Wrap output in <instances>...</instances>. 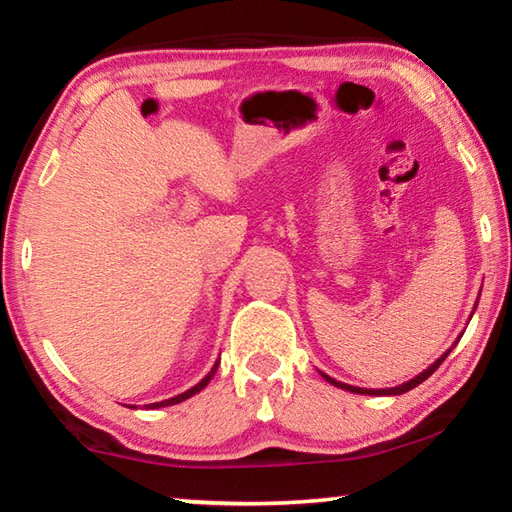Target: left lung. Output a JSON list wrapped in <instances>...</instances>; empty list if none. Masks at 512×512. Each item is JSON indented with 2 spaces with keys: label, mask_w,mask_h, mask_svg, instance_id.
Masks as SVG:
<instances>
[{
  "label": "left lung",
  "mask_w": 512,
  "mask_h": 512,
  "mask_svg": "<svg viewBox=\"0 0 512 512\" xmlns=\"http://www.w3.org/2000/svg\"><path fill=\"white\" fill-rule=\"evenodd\" d=\"M449 352H452V350H449ZM449 352H445L443 357H440L436 363H433V366H429L427 370L420 372L418 377L411 379V381H406V384H402V386H395V388H379V391H375V388H354V386H348V384H341V381H336V379H332L329 375H323V377L329 381V384H334V386H339V388H345V391H350V393H359V395H402V393H406V391H411V388H415L418 384H422V381L427 379V377H431L433 372H436V368L440 366V363L445 361V357H447Z\"/></svg>",
  "instance_id": "1"
}]
</instances>
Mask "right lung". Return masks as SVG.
I'll return each instance as SVG.
<instances>
[{"mask_svg":"<svg viewBox=\"0 0 512 512\" xmlns=\"http://www.w3.org/2000/svg\"><path fill=\"white\" fill-rule=\"evenodd\" d=\"M216 366H219V363H216ZM216 366L207 372V377L205 379H201L198 381V384L194 386V388H189V391H185L183 395H176V397H171V400H164V402H155V404H146V409H160V406H171V404H178V402H183V400H187V397H192V395H196L198 391H203V388L210 384V379L214 377V372H216Z\"/></svg>","mask_w":512,"mask_h":512,"instance_id":"right-lung-1","label":"right lung"}]
</instances>
